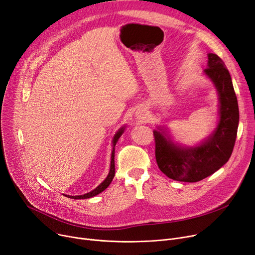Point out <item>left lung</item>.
<instances>
[{
  "label": "left lung",
  "mask_w": 255,
  "mask_h": 255,
  "mask_svg": "<svg viewBox=\"0 0 255 255\" xmlns=\"http://www.w3.org/2000/svg\"><path fill=\"white\" fill-rule=\"evenodd\" d=\"M209 67L204 69L219 93L220 120L214 134L198 147L180 148L154 130L155 161L160 170L177 181L195 183L216 172L229 160L237 139L239 106L232 77L223 60L209 54Z\"/></svg>",
  "instance_id": "obj_1"
}]
</instances>
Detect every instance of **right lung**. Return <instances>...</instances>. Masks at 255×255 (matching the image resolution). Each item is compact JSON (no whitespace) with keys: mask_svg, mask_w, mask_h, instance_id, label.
I'll return each mask as SVG.
<instances>
[{"mask_svg":"<svg viewBox=\"0 0 255 255\" xmlns=\"http://www.w3.org/2000/svg\"><path fill=\"white\" fill-rule=\"evenodd\" d=\"M124 130H125V128H120V129L117 131V134L114 136V139H113V146H114V147H115V145H116V142H117V141H118V139L120 138V136L123 135ZM114 147H113L112 155H111V167H110V172H109V174H108L107 178L103 181V183H102L98 188L94 189L93 191H91V192H89V193H87V194H84V195H80V196H67V197H69V198H74V199H85V198H90V197H93V196H95V195H98V194L102 193L105 189H107V188L109 187V185L111 184V181H112V179H113V177H114V175H115V164H114L115 148H114Z\"/></svg>","mask_w":255,"mask_h":255,"instance_id":"1","label":"right lung"}]
</instances>
